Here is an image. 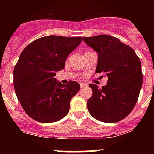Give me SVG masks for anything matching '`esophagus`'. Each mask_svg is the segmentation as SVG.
I'll return each mask as SVG.
<instances>
[{
    "label": "esophagus",
    "instance_id": "obj_1",
    "mask_svg": "<svg viewBox=\"0 0 154 154\" xmlns=\"http://www.w3.org/2000/svg\"><path fill=\"white\" fill-rule=\"evenodd\" d=\"M80 87H81V89H83V88L87 87V85L86 84H84V83H80Z\"/></svg>",
    "mask_w": 154,
    "mask_h": 154
}]
</instances>
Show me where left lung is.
<instances>
[{
  "instance_id": "1",
  "label": "left lung",
  "mask_w": 154,
  "mask_h": 154,
  "mask_svg": "<svg viewBox=\"0 0 154 154\" xmlns=\"http://www.w3.org/2000/svg\"><path fill=\"white\" fill-rule=\"evenodd\" d=\"M82 39L98 53L96 73L108 77L101 89L89 85L92 96L87 102L88 110L101 122H119L131 112L138 99L143 84L140 60L131 47L116 37L100 35Z\"/></svg>"
}]
</instances>
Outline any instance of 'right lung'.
I'll use <instances>...</instances> for the list:
<instances>
[{
    "mask_svg": "<svg viewBox=\"0 0 154 154\" xmlns=\"http://www.w3.org/2000/svg\"><path fill=\"white\" fill-rule=\"evenodd\" d=\"M82 40V37H42L22 51L14 69L13 82L17 99L31 118L48 123L68 114L80 85L75 81L62 85L54 77Z\"/></svg>",
    "mask_w": 154,
    "mask_h": 154,
    "instance_id": "right-lung-1",
    "label": "right lung"
}]
</instances>
